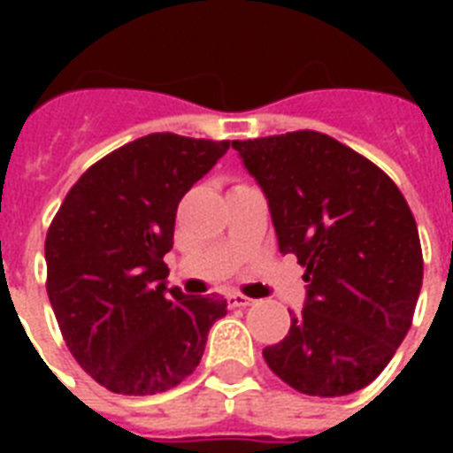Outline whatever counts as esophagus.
<instances>
[{"mask_svg": "<svg viewBox=\"0 0 453 453\" xmlns=\"http://www.w3.org/2000/svg\"><path fill=\"white\" fill-rule=\"evenodd\" d=\"M227 303H230V305H234V308H247V305H251V303H254V298H249V296H244V294H237V291H234V294H230V296H227Z\"/></svg>", "mask_w": 453, "mask_h": 453, "instance_id": "obj_1", "label": "esophagus"}]
</instances>
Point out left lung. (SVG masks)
<instances>
[{"label": "left lung", "mask_w": 453, "mask_h": 453, "mask_svg": "<svg viewBox=\"0 0 453 453\" xmlns=\"http://www.w3.org/2000/svg\"><path fill=\"white\" fill-rule=\"evenodd\" d=\"M268 199L282 254L308 282L291 329L263 357L317 397L362 390L407 336L421 294L423 256L407 199L383 171L317 131L233 141Z\"/></svg>", "instance_id": "obj_1"}]
</instances>
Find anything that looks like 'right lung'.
<instances>
[{"mask_svg": "<svg viewBox=\"0 0 453 453\" xmlns=\"http://www.w3.org/2000/svg\"><path fill=\"white\" fill-rule=\"evenodd\" d=\"M227 141L150 134L96 162L67 192L46 234V291L80 366L119 395L178 386L226 317L220 296L166 287L183 195Z\"/></svg>", "mask_w": 453, "mask_h": 453, "instance_id": "obj_1", "label": "right lung"}]
</instances>
